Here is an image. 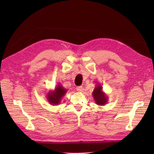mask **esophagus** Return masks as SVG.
Returning a JSON list of instances; mask_svg holds the SVG:
<instances>
[{
	"instance_id": "34e87169",
	"label": "esophagus",
	"mask_w": 154,
	"mask_h": 154,
	"mask_svg": "<svg viewBox=\"0 0 154 154\" xmlns=\"http://www.w3.org/2000/svg\"><path fill=\"white\" fill-rule=\"evenodd\" d=\"M76 90L78 92H82L83 91V87L82 86H78L76 87Z\"/></svg>"
}]
</instances>
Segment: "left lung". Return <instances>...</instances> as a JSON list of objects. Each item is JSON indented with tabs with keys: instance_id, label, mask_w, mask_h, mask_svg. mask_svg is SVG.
<instances>
[{
	"instance_id": "1",
	"label": "left lung",
	"mask_w": 154,
	"mask_h": 154,
	"mask_svg": "<svg viewBox=\"0 0 154 154\" xmlns=\"http://www.w3.org/2000/svg\"><path fill=\"white\" fill-rule=\"evenodd\" d=\"M92 96L95 103L98 105H105L107 101H108V97H107L105 93L103 91V87L100 83H97L96 85L94 91H93Z\"/></svg>"
}]
</instances>
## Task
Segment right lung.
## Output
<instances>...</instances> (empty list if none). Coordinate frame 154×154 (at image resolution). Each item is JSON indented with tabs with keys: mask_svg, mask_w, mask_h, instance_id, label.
I'll list each match as a JSON object with an SVG mask.
<instances>
[{
	"mask_svg": "<svg viewBox=\"0 0 154 154\" xmlns=\"http://www.w3.org/2000/svg\"><path fill=\"white\" fill-rule=\"evenodd\" d=\"M67 92V89L64 88L62 85L58 84L54 90L48 92L47 96V100L49 103L52 105H58L60 103L63 97Z\"/></svg>",
	"mask_w": 154,
	"mask_h": 154,
	"instance_id": "1",
	"label": "right lung"
}]
</instances>
